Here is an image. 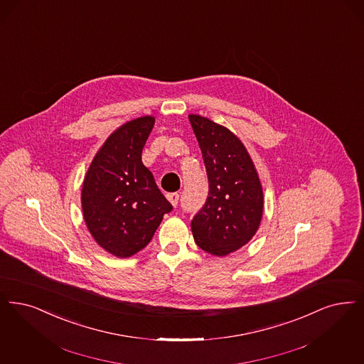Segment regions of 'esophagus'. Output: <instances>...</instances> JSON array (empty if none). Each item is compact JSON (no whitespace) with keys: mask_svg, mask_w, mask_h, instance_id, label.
<instances>
[{"mask_svg":"<svg viewBox=\"0 0 364 364\" xmlns=\"http://www.w3.org/2000/svg\"><path fill=\"white\" fill-rule=\"evenodd\" d=\"M166 198H168V200L172 203V205H177V203H178V193L177 192H173V193H168L166 195Z\"/></svg>","mask_w":364,"mask_h":364,"instance_id":"esophagus-1","label":"esophagus"}]
</instances>
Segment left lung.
Masks as SVG:
<instances>
[{
    "label": "left lung",
    "instance_id": "obj_1",
    "mask_svg": "<svg viewBox=\"0 0 364 364\" xmlns=\"http://www.w3.org/2000/svg\"><path fill=\"white\" fill-rule=\"evenodd\" d=\"M208 178V196L191 222L196 245L226 256L247 244L262 217L260 178L242 142L226 127L189 115Z\"/></svg>",
    "mask_w": 364,
    "mask_h": 364
}]
</instances>
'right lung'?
Masks as SVG:
<instances>
[{"label":"right lung","mask_w":364,"mask_h":364,"mask_svg":"<svg viewBox=\"0 0 364 364\" xmlns=\"http://www.w3.org/2000/svg\"><path fill=\"white\" fill-rule=\"evenodd\" d=\"M154 117L124 123L114 131L92 161L81 203L87 230L117 257H130L150 242L172 204L161 193L142 162V149Z\"/></svg>","instance_id":"right-lung-1"}]
</instances>
